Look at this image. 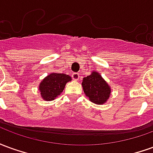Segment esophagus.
Wrapping results in <instances>:
<instances>
[{
    "instance_id": "esophagus-1",
    "label": "esophagus",
    "mask_w": 153,
    "mask_h": 153,
    "mask_svg": "<svg viewBox=\"0 0 153 153\" xmlns=\"http://www.w3.org/2000/svg\"><path fill=\"white\" fill-rule=\"evenodd\" d=\"M72 78H73L74 80H78L79 79V74L73 73L72 74Z\"/></svg>"
}]
</instances>
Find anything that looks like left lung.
I'll return each mask as SVG.
<instances>
[{
    "label": "left lung",
    "instance_id": "8db88e82",
    "mask_svg": "<svg viewBox=\"0 0 153 153\" xmlns=\"http://www.w3.org/2000/svg\"><path fill=\"white\" fill-rule=\"evenodd\" d=\"M83 92L92 102L102 105L109 99L111 88L102 75L93 71L90 75L84 77L82 81Z\"/></svg>",
    "mask_w": 153,
    "mask_h": 153
}]
</instances>
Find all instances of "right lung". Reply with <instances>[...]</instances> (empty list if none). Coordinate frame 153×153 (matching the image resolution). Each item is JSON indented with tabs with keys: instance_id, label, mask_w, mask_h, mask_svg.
<instances>
[{
	"instance_id": "1",
	"label": "right lung",
	"mask_w": 153,
	"mask_h": 153,
	"mask_svg": "<svg viewBox=\"0 0 153 153\" xmlns=\"http://www.w3.org/2000/svg\"><path fill=\"white\" fill-rule=\"evenodd\" d=\"M72 79L65 74L51 73L39 84V92L45 101H53L63 92L65 87Z\"/></svg>"
}]
</instances>
